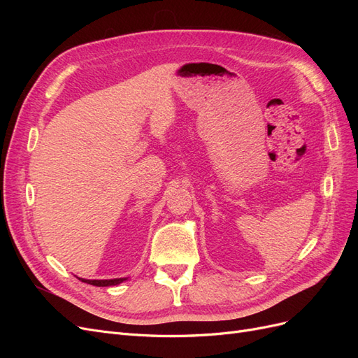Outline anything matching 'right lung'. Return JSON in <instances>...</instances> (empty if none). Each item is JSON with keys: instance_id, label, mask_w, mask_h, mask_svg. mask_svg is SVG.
Wrapping results in <instances>:
<instances>
[{"instance_id": "1", "label": "right lung", "mask_w": 358, "mask_h": 358, "mask_svg": "<svg viewBox=\"0 0 358 358\" xmlns=\"http://www.w3.org/2000/svg\"><path fill=\"white\" fill-rule=\"evenodd\" d=\"M82 282H86V284H91V285H95V287H110V285H117L124 282V280H127L128 278H116V279H83V278H79Z\"/></svg>"}]
</instances>
